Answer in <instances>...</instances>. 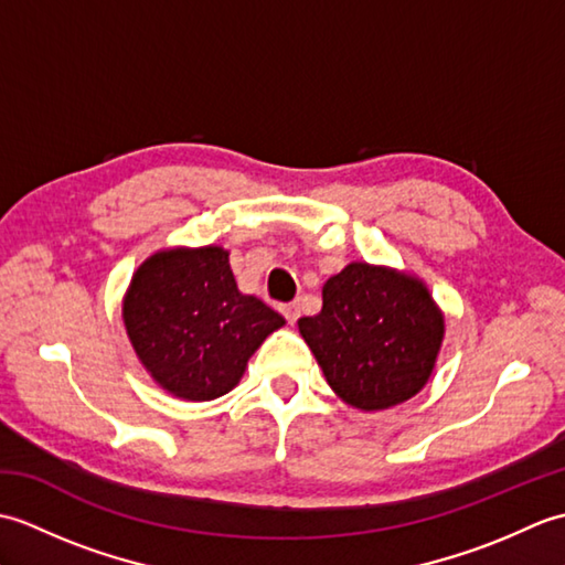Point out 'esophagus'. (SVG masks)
Instances as JSON below:
<instances>
[{"label":"esophagus","instance_id":"1","mask_svg":"<svg viewBox=\"0 0 565 565\" xmlns=\"http://www.w3.org/2000/svg\"><path fill=\"white\" fill-rule=\"evenodd\" d=\"M281 313H284V318L289 320L291 326H294V322L298 320V316H301V306H298L296 301H294V303H284V306H281Z\"/></svg>","mask_w":565,"mask_h":565}]
</instances>
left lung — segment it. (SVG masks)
<instances>
[{"instance_id": "8db88e82", "label": "left lung", "mask_w": 565, "mask_h": 565, "mask_svg": "<svg viewBox=\"0 0 565 565\" xmlns=\"http://www.w3.org/2000/svg\"><path fill=\"white\" fill-rule=\"evenodd\" d=\"M330 388L359 411H386L423 391L444 316L411 274L352 262L322 286V310L298 320Z\"/></svg>"}]
</instances>
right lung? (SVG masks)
<instances>
[{
	"instance_id": "add662e5",
	"label": "right lung",
	"mask_w": 565,
	"mask_h": 565,
	"mask_svg": "<svg viewBox=\"0 0 565 565\" xmlns=\"http://www.w3.org/2000/svg\"><path fill=\"white\" fill-rule=\"evenodd\" d=\"M124 322L138 359L184 401H213L237 386L247 359L284 318L237 291L223 247L154 252L134 274Z\"/></svg>"
}]
</instances>
